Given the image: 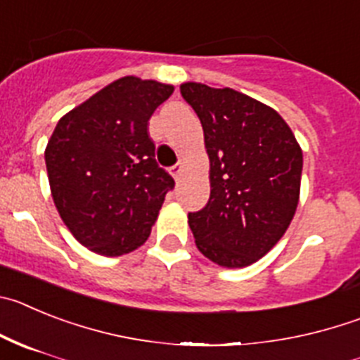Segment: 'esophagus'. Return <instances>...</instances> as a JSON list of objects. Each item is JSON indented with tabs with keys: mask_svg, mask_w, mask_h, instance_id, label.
<instances>
[{
	"mask_svg": "<svg viewBox=\"0 0 360 360\" xmlns=\"http://www.w3.org/2000/svg\"><path fill=\"white\" fill-rule=\"evenodd\" d=\"M182 171H184V164L182 162L174 164V166L171 167V174H173L174 180H180V176H182Z\"/></svg>",
	"mask_w": 360,
	"mask_h": 360,
	"instance_id": "34e87169",
	"label": "esophagus"
}]
</instances>
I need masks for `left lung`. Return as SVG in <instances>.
I'll list each match as a JSON object with an SVG mask.
<instances>
[{
    "mask_svg": "<svg viewBox=\"0 0 360 360\" xmlns=\"http://www.w3.org/2000/svg\"><path fill=\"white\" fill-rule=\"evenodd\" d=\"M202 121L210 198L189 226L198 250L223 268H245L285 233L298 207L303 155L276 110L233 89L180 85Z\"/></svg>",
    "mask_w": 360,
    "mask_h": 360,
    "instance_id": "1",
    "label": "left lung"
}]
</instances>
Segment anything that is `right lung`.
Instances as JSON below:
<instances>
[{"label":"right lung","instance_id":"obj_1","mask_svg":"<svg viewBox=\"0 0 360 360\" xmlns=\"http://www.w3.org/2000/svg\"><path fill=\"white\" fill-rule=\"evenodd\" d=\"M173 85L124 77L72 108L46 148L51 196L78 243L105 257L139 248L174 180L148 121Z\"/></svg>","mask_w":360,"mask_h":360}]
</instances>
